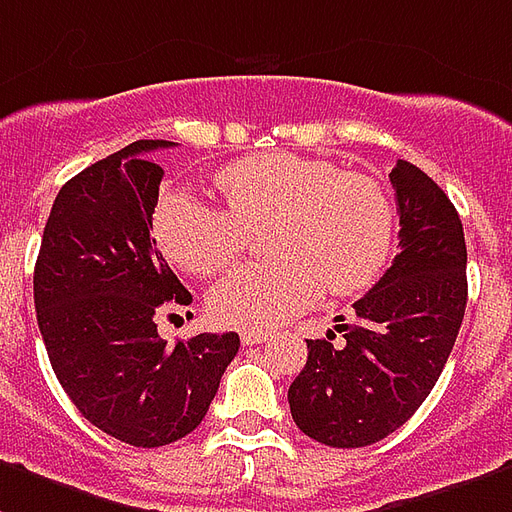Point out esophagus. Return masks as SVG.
Returning a JSON list of instances; mask_svg holds the SVG:
<instances>
[{
  "instance_id": "obj_1",
  "label": "esophagus",
  "mask_w": 512,
  "mask_h": 512,
  "mask_svg": "<svg viewBox=\"0 0 512 512\" xmlns=\"http://www.w3.org/2000/svg\"><path fill=\"white\" fill-rule=\"evenodd\" d=\"M268 336H271L268 331H252V328H244V331H241V342H244L246 347H249V344H263L268 342Z\"/></svg>"
}]
</instances>
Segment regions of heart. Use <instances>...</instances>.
Returning a JSON list of instances; mask_svg holds the SVG:
<instances>
[{"label":"heart","instance_id":"obj_1","mask_svg":"<svg viewBox=\"0 0 512 512\" xmlns=\"http://www.w3.org/2000/svg\"><path fill=\"white\" fill-rule=\"evenodd\" d=\"M227 208L192 192H165L154 211L162 252L189 274L211 276L246 246V230L268 222L271 263L241 266L214 287L219 323L263 331L304 312L325 293L374 285L393 244V206L366 173H342L320 157L255 154L217 173Z\"/></svg>","mask_w":512,"mask_h":512}]
</instances>
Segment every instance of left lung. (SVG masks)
Returning <instances> with one entry per match:
<instances>
[{"label": "left lung", "mask_w": 512, "mask_h": 512, "mask_svg": "<svg viewBox=\"0 0 512 512\" xmlns=\"http://www.w3.org/2000/svg\"><path fill=\"white\" fill-rule=\"evenodd\" d=\"M399 255L358 298L333 343L306 339V366L287 401L298 429L331 448L374 445L404 426L434 388L467 309V244L456 206L434 181L399 160Z\"/></svg>", "instance_id": "8db88e82"}]
</instances>
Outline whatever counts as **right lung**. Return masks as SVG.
I'll return each mask as SVG.
<instances>
[{
    "instance_id": "1",
    "label": "right lung",
    "mask_w": 512,
    "mask_h": 512,
    "mask_svg": "<svg viewBox=\"0 0 512 512\" xmlns=\"http://www.w3.org/2000/svg\"><path fill=\"white\" fill-rule=\"evenodd\" d=\"M170 140H135L67 181L45 222L34 309L64 393L83 418L135 448L187 437L206 418L238 333H198L170 347L168 306L192 304L149 236Z\"/></svg>"
}]
</instances>
